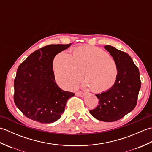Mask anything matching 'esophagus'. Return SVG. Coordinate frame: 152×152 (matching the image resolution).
<instances>
[{
	"instance_id": "34e87169",
	"label": "esophagus",
	"mask_w": 152,
	"mask_h": 152,
	"mask_svg": "<svg viewBox=\"0 0 152 152\" xmlns=\"http://www.w3.org/2000/svg\"><path fill=\"white\" fill-rule=\"evenodd\" d=\"M76 95L77 96H80V97H83L85 96V94L83 93H81V92H77L76 93Z\"/></svg>"
}]
</instances>
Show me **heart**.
Instances as JSON below:
<instances>
[{"label": "heart", "instance_id": "1", "mask_svg": "<svg viewBox=\"0 0 152 152\" xmlns=\"http://www.w3.org/2000/svg\"><path fill=\"white\" fill-rule=\"evenodd\" d=\"M53 69L58 84L74 89L83 75L84 88L104 92L115 85L118 76L115 61L106 51L96 46H84L74 49L72 55L62 51L53 59Z\"/></svg>", "mask_w": 152, "mask_h": 152}]
</instances>
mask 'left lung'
<instances>
[{"label":"left lung","mask_w":152,"mask_h":152,"mask_svg":"<svg viewBox=\"0 0 152 152\" xmlns=\"http://www.w3.org/2000/svg\"><path fill=\"white\" fill-rule=\"evenodd\" d=\"M104 48L117 63L118 79L111 89L95 95L99 100V105L89 112L98 120L112 122L124 117L134 108L141 82L139 70L127 53L110 45Z\"/></svg>","instance_id":"obj_1"}]
</instances>
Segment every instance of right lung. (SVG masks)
<instances>
[{
	"instance_id": "obj_1",
	"label": "right lung",
	"mask_w": 152,
	"mask_h": 152,
	"mask_svg": "<svg viewBox=\"0 0 152 152\" xmlns=\"http://www.w3.org/2000/svg\"><path fill=\"white\" fill-rule=\"evenodd\" d=\"M69 44L48 45L34 51L19 66L14 80V102L26 117L41 124L58 120L74 93L55 82V56Z\"/></svg>"
}]
</instances>
